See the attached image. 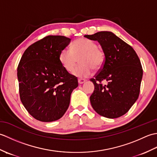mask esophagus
Returning <instances> with one entry per match:
<instances>
[{
    "label": "esophagus",
    "instance_id": "esophagus-1",
    "mask_svg": "<svg viewBox=\"0 0 157 157\" xmlns=\"http://www.w3.org/2000/svg\"><path fill=\"white\" fill-rule=\"evenodd\" d=\"M84 82H86V79H78V83L79 84H84Z\"/></svg>",
    "mask_w": 157,
    "mask_h": 157
}]
</instances>
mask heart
<instances>
[{
  "instance_id": "1",
  "label": "heart",
  "mask_w": 157,
  "mask_h": 157,
  "mask_svg": "<svg viewBox=\"0 0 157 157\" xmlns=\"http://www.w3.org/2000/svg\"><path fill=\"white\" fill-rule=\"evenodd\" d=\"M105 53L94 42L86 38L77 39L71 48H63L59 53V61L67 71L71 72L78 62L81 63L73 74L80 78L91 75L92 69L101 68L105 62Z\"/></svg>"
}]
</instances>
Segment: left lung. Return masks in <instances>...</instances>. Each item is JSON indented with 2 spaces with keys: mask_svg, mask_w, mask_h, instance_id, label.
<instances>
[{
  "mask_svg": "<svg viewBox=\"0 0 157 157\" xmlns=\"http://www.w3.org/2000/svg\"><path fill=\"white\" fill-rule=\"evenodd\" d=\"M84 37L97 40L105 56L104 64L90 79L95 87L90 97L92 108L101 116L118 118L129 111L139 96L143 74L140 61L131 46L111 32Z\"/></svg>",
  "mask_w": 157,
  "mask_h": 157,
  "instance_id": "1",
  "label": "left lung"
}]
</instances>
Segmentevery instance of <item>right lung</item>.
<instances>
[{
  "instance_id": "1",
  "label": "right lung",
  "mask_w": 157,
  "mask_h": 157,
  "mask_svg": "<svg viewBox=\"0 0 157 157\" xmlns=\"http://www.w3.org/2000/svg\"><path fill=\"white\" fill-rule=\"evenodd\" d=\"M71 39L50 35L25 50L17 67L19 96L33 117L51 122L67 110L71 94L78 86L77 77L67 71L59 61V53Z\"/></svg>"
}]
</instances>
